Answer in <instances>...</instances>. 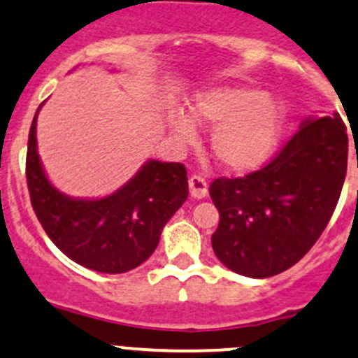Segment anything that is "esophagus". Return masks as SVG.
<instances>
[{"label":"esophagus","instance_id":"1","mask_svg":"<svg viewBox=\"0 0 358 358\" xmlns=\"http://www.w3.org/2000/svg\"><path fill=\"white\" fill-rule=\"evenodd\" d=\"M206 193H208V184H206V180L201 178V176L198 174H193L189 178V194L193 198H205Z\"/></svg>","mask_w":358,"mask_h":358}]
</instances>
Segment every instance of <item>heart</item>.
I'll return each mask as SVG.
<instances>
[{"label":"heart","mask_w":358,"mask_h":358,"mask_svg":"<svg viewBox=\"0 0 358 358\" xmlns=\"http://www.w3.org/2000/svg\"><path fill=\"white\" fill-rule=\"evenodd\" d=\"M191 118L213 125L210 148L222 167L246 172L260 167L278 146L285 106L257 87L227 86L198 94ZM169 124L179 139H193L194 124L187 115L172 113Z\"/></svg>","instance_id":"heart-1"}]
</instances>
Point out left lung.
<instances>
[{
  "label": "left lung",
  "mask_w": 358,
  "mask_h": 358,
  "mask_svg": "<svg viewBox=\"0 0 358 358\" xmlns=\"http://www.w3.org/2000/svg\"><path fill=\"white\" fill-rule=\"evenodd\" d=\"M348 136L338 113L308 119L260 171L217 178L210 196L220 213L217 259L248 278L293 267L326 229L346 176Z\"/></svg>",
  "instance_id": "1"
}]
</instances>
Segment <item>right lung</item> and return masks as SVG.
<instances>
[{"label":"right lung","instance_id":"add662e5","mask_svg":"<svg viewBox=\"0 0 358 358\" xmlns=\"http://www.w3.org/2000/svg\"><path fill=\"white\" fill-rule=\"evenodd\" d=\"M38 112L29 131L25 176L32 208L43 229L70 260L83 267L122 274L141 265L157 248L165 224L186 201V167L150 160L110 196L73 200L55 189L44 176L36 143Z\"/></svg>","mask_w":358,"mask_h":358}]
</instances>
